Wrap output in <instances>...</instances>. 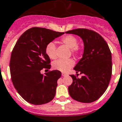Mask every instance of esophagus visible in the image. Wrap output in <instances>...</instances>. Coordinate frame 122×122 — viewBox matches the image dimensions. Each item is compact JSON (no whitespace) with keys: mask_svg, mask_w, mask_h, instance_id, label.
Segmentation results:
<instances>
[{"mask_svg":"<svg viewBox=\"0 0 122 122\" xmlns=\"http://www.w3.org/2000/svg\"><path fill=\"white\" fill-rule=\"evenodd\" d=\"M67 76V74H66V73H64V72L62 73V76L64 77V76Z\"/></svg>","mask_w":122,"mask_h":122,"instance_id":"obj_1","label":"esophagus"}]
</instances>
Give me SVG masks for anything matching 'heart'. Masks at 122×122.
Segmentation results:
<instances>
[{"mask_svg":"<svg viewBox=\"0 0 122 122\" xmlns=\"http://www.w3.org/2000/svg\"><path fill=\"white\" fill-rule=\"evenodd\" d=\"M61 43L64 44L66 47L69 48L71 52L74 56H77L82 51V47L78 45V39L74 36L67 35L61 39ZM45 53L51 60L56 58V45L53 42H51L46 45ZM74 66V61L72 59L58 60L53 63V67L55 69L61 72H67Z\"/></svg>","mask_w":122,"mask_h":122,"instance_id":"1","label":"heart"}]
</instances>
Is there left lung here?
Instances as JSON below:
<instances>
[{
	"instance_id": "obj_1",
	"label": "left lung",
	"mask_w": 122,
	"mask_h": 122,
	"mask_svg": "<svg viewBox=\"0 0 122 122\" xmlns=\"http://www.w3.org/2000/svg\"><path fill=\"white\" fill-rule=\"evenodd\" d=\"M80 36L84 43V52L74 69L83 74L80 79L71 75L72 83L69 93L74 100L90 103L98 100L109 84L112 62L111 50L106 41L94 30L84 28L66 32Z\"/></svg>"
}]
</instances>
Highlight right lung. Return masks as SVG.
I'll list each match as a JSON object with an SVG mask.
<instances>
[{
  "label": "right lung",
  "mask_w": 122,
  "mask_h": 122,
  "mask_svg": "<svg viewBox=\"0 0 122 122\" xmlns=\"http://www.w3.org/2000/svg\"><path fill=\"white\" fill-rule=\"evenodd\" d=\"M64 34L32 27L24 32L16 43L10 58L11 78L17 92L27 102L41 105L55 97L61 72L54 70L43 75L41 71L51 67L50 59L45 53L46 45Z\"/></svg>",
  "instance_id": "add662e5"
}]
</instances>
